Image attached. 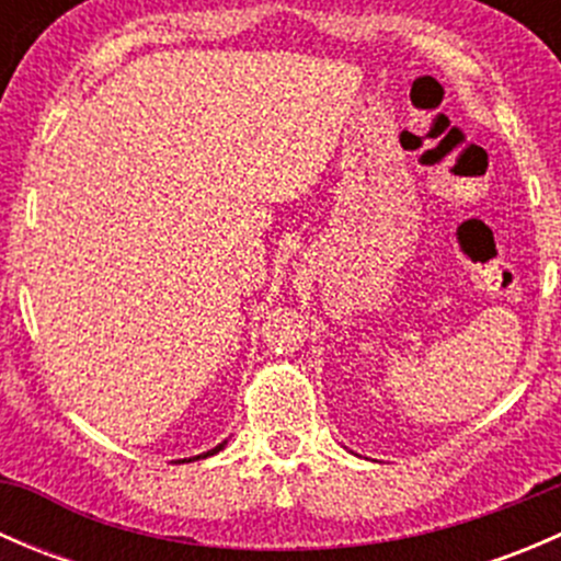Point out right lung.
Masks as SVG:
<instances>
[{
  "label": "right lung",
  "instance_id": "add662e5",
  "mask_svg": "<svg viewBox=\"0 0 561 561\" xmlns=\"http://www.w3.org/2000/svg\"><path fill=\"white\" fill-rule=\"evenodd\" d=\"M225 445H228V439H225V443H219V445H217V448L206 450V454H201V456H192V458H181V461H197V458H208V456L219 454V450H222V448H225Z\"/></svg>",
  "mask_w": 561,
  "mask_h": 561
}]
</instances>
